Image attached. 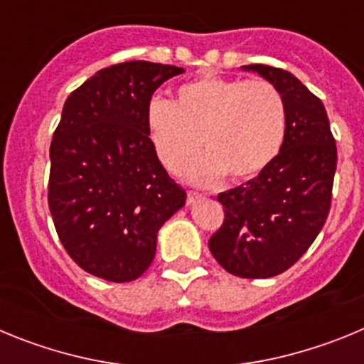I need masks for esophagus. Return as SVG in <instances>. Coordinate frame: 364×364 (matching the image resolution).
I'll use <instances>...</instances> for the list:
<instances>
[{
    "label": "esophagus",
    "mask_w": 364,
    "mask_h": 364,
    "mask_svg": "<svg viewBox=\"0 0 364 364\" xmlns=\"http://www.w3.org/2000/svg\"><path fill=\"white\" fill-rule=\"evenodd\" d=\"M200 198H202L200 193H197V191H188V204H193V202L200 200Z\"/></svg>",
    "instance_id": "1"
}]
</instances>
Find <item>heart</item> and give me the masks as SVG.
Here are the masks:
<instances>
[{"instance_id":"b5f03b06","label":"heart","mask_w":364,"mask_h":364,"mask_svg":"<svg viewBox=\"0 0 364 364\" xmlns=\"http://www.w3.org/2000/svg\"><path fill=\"white\" fill-rule=\"evenodd\" d=\"M153 149L173 175L195 160L189 176L204 186L226 175L244 182L266 171L284 146L288 112L277 87L264 80L205 74L176 89L175 102L153 98L146 109Z\"/></svg>"}]
</instances>
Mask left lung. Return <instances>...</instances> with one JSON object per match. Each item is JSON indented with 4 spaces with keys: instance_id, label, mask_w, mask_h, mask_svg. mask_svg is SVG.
Masks as SVG:
<instances>
[{
    "instance_id": "8db88e82",
    "label": "left lung",
    "mask_w": 364,
    "mask_h": 364,
    "mask_svg": "<svg viewBox=\"0 0 364 364\" xmlns=\"http://www.w3.org/2000/svg\"><path fill=\"white\" fill-rule=\"evenodd\" d=\"M281 91L288 112L284 146L272 166L246 184L218 195L224 222L210 252L242 279H268L297 262L323 230L332 204L336 138L326 109L294 74L244 65Z\"/></svg>"
}]
</instances>
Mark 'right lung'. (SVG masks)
<instances>
[{
  "label": "right lung",
  "mask_w": 364,
  "mask_h": 364,
  "mask_svg": "<svg viewBox=\"0 0 364 364\" xmlns=\"http://www.w3.org/2000/svg\"><path fill=\"white\" fill-rule=\"evenodd\" d=\"M182 73L144 60L117 63L65 100L50 142L49 210L65 252L95 277H140L159 230L186 204L146 127L153 92Z\"/></svg>",
  "instance_id": "right-lung-1"
}]
</instances>
